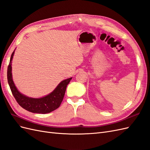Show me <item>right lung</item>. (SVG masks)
Segmentation results:
<instances>
[{
  "label": "right lung",
  "instance_id": "add662e5",
  "mask_svg": "<svg viewBox=\"0 0 150 150\" xmlns=\"http://www.w3.org/2000/svg\"><path fill=\"white\" fill-rule=\"evenodd\" d=\"M13 53L14 51L12 54L7 68V81L12 93L17 103L25 110L34 113L46 114L56 110L61 105L64 96L67 86L69 83L72 78L62 81L51 94L46 96L38 99L27 97L17 90L12 78L11 61Z\"/></svg>",
  "mask_w": 150,
  "mask_h": 150
}]
</instances>
